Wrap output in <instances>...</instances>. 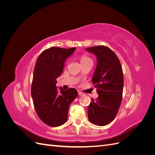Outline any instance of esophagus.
I'll use <instances>...</instances> for the list:
<instances>
[{
  "label": "esophagus",
  "instance_id": "obj_1",
  "mask_svg": "<svg viewBox=\"0 0 155 155\" xmlns=\"http://www.w3.org/2000/svg\"><path fill=\"white\" fill-rule=\"evenodd\" d=\"M78 94H79V96H82V95H83V93H82V92H80V91H78Z\"/></svg>",
  "mask_w": 155,
  "mask_h": 155
}]
</instances>
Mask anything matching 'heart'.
Here are the masks:
<instances>
[{
    "label": "heart",
    "mask_w": 155,
    "mask_h": 155,
    "mask_svg": "<svg viewBox=\"0 0 155 155\" xmlns=\"http://www.w3.org/2000/svg\"><path fill=\"white\" fill-rule=\"evenodd\" d=\"M80 60H81V63H82L87 62V61H92L90 58L88 57L87 55H81Z\"/></svg>",
    "instance_id": "1"
}]
</instances>
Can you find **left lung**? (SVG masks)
Instances as JSON below:
<instances>
[{
  "label": "left lung",
  "instance_id": "1",
  "mask_svg": "<svg viewBox=\"0 0 155 155\" xmlns=\"http://www.w3.org/2000/svg\"><path fill=\"white\" fill-rule=\"evenodd\" d=\"M94 54L97 61L92 77L98 97L92 98L88 107V120L93 124L104 126L110 123L118 113L122 100L124 74L119 59L105 46L86 49Z\"/></svg>",
  "mask_w": 155,
  "mask_h": 155
}]
</instances>
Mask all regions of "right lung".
<instances>
[{"mask_svg":"<svg viewBox=\"0 0 155 155\" xmlns=\"http://www.w3.org/2000/svg\"><path fill=\"white\" fill-rule=\"evenodd\" d=\"M75 50L51 47L39 55L35 65L31 89L33 102L39 118L51 127L66 122L69 106L78 94L74 88H60L59 92L55 85L56 79L63 73L65 60Z\"/></svg>","mask_w":155,"mask_h":155,"instance_id":"add662e5","label":"right lung"}]
</instances>
